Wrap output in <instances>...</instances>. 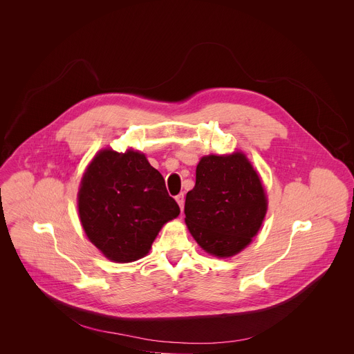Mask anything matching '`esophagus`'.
I'll return each mask as SVG.
<instances>
[{
	"label": "esophagus",
	"mask_w": 354,
	"mask_h": 354,
	"mask_svg": "<svg viewBox=\"0 0 354 354\" xmlns=\"http://www.w3.org/2000/svg\"><path fill=\"white\" fill-rule=\"evenodd\" d=\"M176 201H178V205H179L180 210L183 212V207H185V194H183V193H179V194L176 196Z\"/></svg>",
	"instance_id": "esophagus-1"
}]
</instances>
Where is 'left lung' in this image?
I'll return each instance as SVG.
<instances>
[{
    "instance_id": "8db88e82",
    "label": "left lung",
    "mask_w": 354,
    "mask_h": 354,
    "mask_svg": "<svg viewBox=\"0 0 354 354\" xmlns=\"http://www.w3.org/2000/svg\"><path fill=\"white\" fill-rule=\"evenodd\" d=\"M266 210L263 185L243 153L200 160L196 185L186 194L185 223L207 254L236 255L258 234Z\"/></svg>"
}]
</instances>
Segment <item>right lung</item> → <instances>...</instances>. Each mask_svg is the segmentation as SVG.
I'll list each match as a JSON object with an SVG mask.
<instances>
[{
	"label": "right lung",
	"instance_id": "obj_1",
	"mask_svg": "<svg viewBox=\"0 0 354 354\" xmlns=\"http://www.w3.org/2000/svg\"><path fill=\"white\" fill-rule=\"evenodd\" d=\"M78 213L88 239L109 261L129 263L148 254L162 225L180 210L144 154L106 148L81 179Z\"/></svg>",
	"mask_w": 354,
	"mask_h": 354
}]
</instances>
